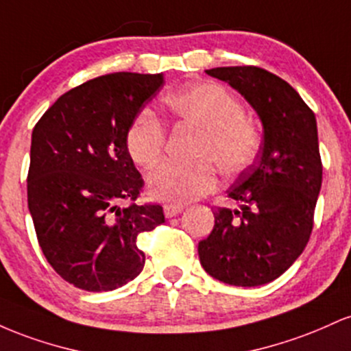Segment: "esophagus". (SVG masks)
<instances>
[{"label":"esophagus","mask_w":351,"mask_h":351,"mask_svg":"<svg viewBox=\"0 0 351 351\" xmlns=\"http://www.w3.org/2000/svg\"><path fill=\"white\" fill-rule=\"evenodd\" d=\"M181 211H183V206H181V204H167V206L163 208V213L167 217L178 216Z\"/></svg>","instance_id":"1"}]
</instances>
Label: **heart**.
Segmentation results:
<instances>
[{"label": "heart", "mask_w": 351, "mask_h": 351, "mask_svg": "<svg viewBox=\"0 0 351 351\" xmlns=\"http://www.w3.org/2000/svg\"><path fill=\"white\" fill-rule=\"evenodd\" d=\"M171 114L183 123L199 128L201 136L191 163L165 162L147 178L152 198L165 203H188L216 188L217 167L224 175L247 170L261 150V134L245 119L234 95L217 84H196L168 99ZM165 147V128L152 110L135 115L125 134V148L136 167L150 168Z\"/></svg>", "instance_id": "obj_1"}]
</instances>
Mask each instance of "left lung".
Segmentation results:
<instances>
[{
	"label": "left lung",
	"mask_w": 351,
	"mask_h": 351,
	"mask_svg": "<svg viewBox=\"0 0 351 351\" xmlns=\"http://www.w3.org/2000/svg\"><path fill=\"white\" fill-rule=\"evenodd\" d=\"M256 110L264 138L259 162L228 189L239 208L215 211V228L199 241L209 276L237 287H256L282 276L308 243L322 188L315 114L276 74L252 66L215 67Z\"/></svg>",
	"instance_id": "1"
}]
</instances>
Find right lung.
I'll use <instances>...</instances> for the list:
<instances>
[{"label": "right lung", "instance_id": "add662e5", "mask_svg": "<svg viewBox=\"0 0 351 351\" xmlns=\"http://www.w3.org/2000/svg\"><path fill=\"white\" fill-rule=\"evenodd\" d=\"M163 74L114 72L52 104L31 136L27 206L47 263L75 287L108 292L145 265L136 237L165 223L160 204H128L143 186L125 134Z\"/></svg>", "mask_w": 351, "mask_h": 351}]
</instances>
